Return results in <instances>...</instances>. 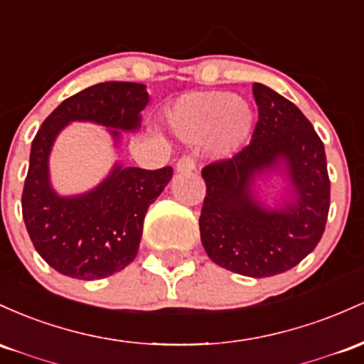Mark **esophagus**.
<instances>
[{
  "label": "esophagus",
  "instance_id": "34e87169",
  "mask_svg": "<svg viewBox=\"0 0 364 364\" xmlns=\"http://www.w3.org/2000/svg\"><path fill=\"white\" fill-rule=\"evenodd\" d=\"M194 168H196V163L191 154H183L181 160L177 161V165H175V170H177L178 173H189V171H193Z\"/></svg>",
  "mask_w": 364,
  "mask_h": 364
}]
</instances>
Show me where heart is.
<instances>
[{"instance_id":"obj_1","label":"heart","mask_w":364,"mask_h":364,"mask_svg":"<svg viewBox=\"0 0 364 364\" xmlns=\"http://www.w3.org/2000/svg\"><path fill=\"white\" fill-rule=\"evenodd\" d=\"M255 125L252 108L230 92L203 91L178 97L166 112V127L178 139L198 142L211 156L225 158L242 148Z\"/></svg>"}]
</instances>
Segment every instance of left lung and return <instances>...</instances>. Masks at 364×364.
<instances>
[{
	"label": "left lung",
	"mask_w": 364,
	"mask_h": 364,
	"mask_svg": "<svg viewBox=\"0 0 364 364\" xmlns=\"http://www.w3.org/2000/svg\"><path fill=\"white\" fill-rule=\"evenodd\" d=\"M258 124L252 141L228 160L204 166L199 230L211 261L239 275L273 277L301 263L320 242L330 208V178L321 139L296 105L267 85L252 84ZM284 166L293 199L264 208L252 182Z\"/></svg>",
	"instance_id": "8db88e82"
}]
</instances>
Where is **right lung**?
I'll return each instance as SVG.
<instances>
[{"label": "right lung", "instance_id": "right-lung-1", "mask_svg": "<svg viewBox=\"0 0 364 364\" xmlns=\"http://www.w3.org/2000/svg\"><path fill=\"white\" fill-rule=\"evenodd\" d=\"M149 103L144 84L101 82L65 100L36 134L23 183L22 215L39 256L61 275L97 280L124 270L139 251L146 211L170 182L173 168L142 170L117 163L89 193L63 198L50 183L53 142L70 122L137 130ZM116 130L113 131L112 129Z\"/></svg>", "mask_w": 364, "mask_h": 364}]
</instances>
